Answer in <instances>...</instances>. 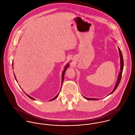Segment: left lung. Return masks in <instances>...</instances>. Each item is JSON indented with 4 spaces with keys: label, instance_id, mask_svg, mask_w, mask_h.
<instances>
[{
    "label": "left lung",
    "instance_id": "1",
    "mask_svg": "<svg viewBox=\"0 0 135 135\" xmlns=\"http://www.w3.org/2000/svg\"><path fill=\"white\" fill-rule=\"evenodd\" d=\"M118 49H119V55H120V72L119 74V76H118V79H117V83L116 84V85H115V87L113 90V91L109 94V95L113 94L115 90L117 89V88L118 87L119 83H120V81L121 80V78H122V73H123V68H124V60H123V54L122 53V51L120 49V48L118 47ZM86 99H88V100H98V99L97 98H86V97H85Z\"/></svg>",
    "mask_w": 135,
    "mask_h": 135
}]
</instances>
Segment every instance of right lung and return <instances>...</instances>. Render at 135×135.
<instances>
[{
    "label": "right lung",
    "mask_w": 135,
    "mask_h": 135,
    "mask_svg": "<svg viewBox=\"0 0 135 135\" xmlns=\"http://www.w3.org/2000/svg\"><path fill=\"white\" fill-rule=\"evenodd\" d=\"M12 64H13V63H12ZM69 67V64H67L66 65V66H65V69H64V71H63V73H62V81H61V84H62V83H63V81H64V75H65V71H66V70L67 69V68H68ZM12 67H13V66H12ZM14 76H15V79H16V77H15V75H14ZM17 81V80H16ZM60 93V92H59ZM26 94V93H25ZM59 93L56 96V97H55L54 98H52V99H51V100H50L49 101H51V100H54L55 99H56V98H57V97L58 96V95H59ZM26 95L29 97V98H30V99H32V100H35L34 98H33L32 97H30V96H29L28 95H27V94H26Z\"/></svg>",
    "instance_id": "1"
}]
</instances>
